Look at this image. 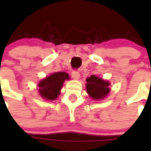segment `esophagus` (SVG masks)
<instances>
[{
    "mask_svg": "<svg viewBox=\"0 0 151 151\" xmlns=\"http://www.w3.org/2000/svg\"><path fill=\"white\" fill-rule=\"evenodd\" d=\"M71 76H72V78H73L74 80H78V79H79V78H80V73L77 70H73V72H72V73H71Z\"/></svg>",
    "mask_w": 151,
    "mask_h": 151,
    "instance_id": "34e87169",
    "label": "esophagus"
}]
</instances>
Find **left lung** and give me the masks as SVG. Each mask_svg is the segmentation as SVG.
Wrapping results in <instances>:
<instances>
[{
    "label": "left lung",
    "mask_w": 151,
    "mask_h": 151,
    "mask_svg": "<svg viewBox=\"0 0 151 151\" xmlns=\"http://www.w3.org/2000/svg\"><path fill=\"white\" fill-rule=\"evenodd\" d=\"M86 91L92 99H104L110 92V83L103 78L92 75L86 79Z\"/></svg>",
    "instance_id": "left-lung-1"
}]
</instances>
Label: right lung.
<instances>
[{
  "label": "right lung",
  "instance_id": "add662e5",
  "mask_svg": "<svg viewBox=\"0 0 151 151\" xmlns=\"http://www.w3.org/2000/svg\"><path fill=\"white\" fill-rule=\"evenodd\" d=\"M70 79L66 72H57L46 77L38 84V92L44 99L55 100L58 98L64 81Z\"/></svg>",
  "mask_w": 151,
  "mask_h": 151
}]
</instances>
